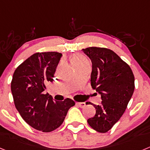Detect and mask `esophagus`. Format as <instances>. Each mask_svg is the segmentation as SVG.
Listing matches in <instances>:
<instances>
[{
    "mask_svg": "<svg viewBox=\"0 0 150 150\" xmlns=\"http://www.w3.org/2000/svg\"><path fill=\"white\" fill-rule=\"evenodd\" d=\"M76 104L77 106H79V107H81V108H83V107H84L86 106V103H84V102H76Z\"/></svg>",
    "mask_w": 150,
    "mask_h": 150,
    "instance_id": "34e87169",
    "label": "esophagus"
}]
</instances>
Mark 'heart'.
<instances>
[{
	"instance_id": "1",
	"label": "heart",
	"mask_w": 150,
	"mask_h": 150,
	"mask_svg": "<svg viewBox=\"0 0 150 150\" xmlns=\"http://www.w3.org/2000/svg\"><path fill=\"white\" fill-rule=\"evenodd\" d=\"M72 62L75 66L83 65V64H88V60H87L85 57L79 55H74V56L72 57Z\"/></svg>"
}]
</instances>
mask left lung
Wrapping results in <instances>:
<instances>
[{
	"instance_id": "obj_1",
	"label": "left lung",
	"mask_w": 150,
	"mask_h": 150,
	"mask_svg": "<svg viewBox=\"0 0 150 150\" xmlns=\"http://www.w3.org/2000/svg\"><path fill=\"white\" fill-rule=\"evenodd\" d=\"M92 63L91 86L101 96L96 113L87 122L100 133H106L120 120L134 90V76L126 62L107 48L83 49Z\"/></svg>"
}]
</instances>
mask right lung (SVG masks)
Masks as SVG:
<instances>
[{
    "label": "right lung",
    "instance_id": "obj_1",
    "mask_svg": "<svg viewBox=\"0 0 150 150\" xmlns=\"http://www.w3.org/2000/svg\"><path fill=\"white\" fill-rule=\"evenodd\" d=\"M62 54L37 52L16 69L11 91L16 108L28 124L43 132H52L63 123L68 110L75 105L71 98L54 101L44 94L46 84L52 82Z\"/></svg>",
    "mask_w": 150,
    "mask_h": 150
}]
</instances>
